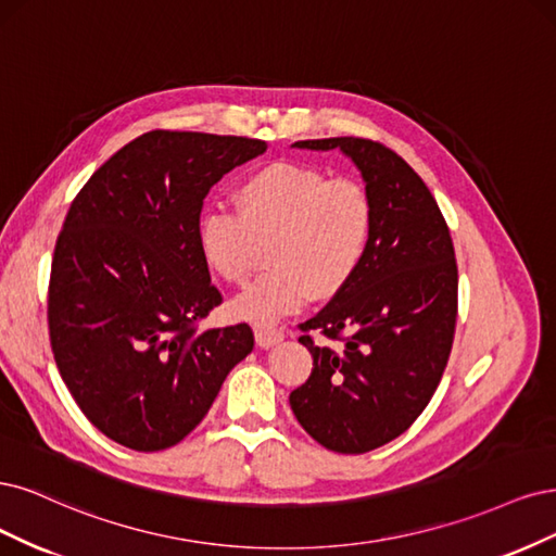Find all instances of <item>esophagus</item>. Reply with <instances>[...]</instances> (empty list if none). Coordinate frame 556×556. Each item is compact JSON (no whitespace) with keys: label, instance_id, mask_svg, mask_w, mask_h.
I'll list each match as a JSON object with an SVG mask.
<instances>
[{"label":"esophagus","instance_id":"34e87169","mask_svg":"<svg viewBox=\"0 0 556 556\" xmlns=\"http://www.w3.org/2000/svg\"><path fill=\"white\" fill-rule=\"evenodd\" d=\"M256 344L261 346V349H273V346H277L281 339H283V332H279V330H267V328H256Z\"/></svg>","mask_w":556,"mask_h":556}]
</instances>
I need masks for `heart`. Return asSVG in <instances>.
Returning <instances> with one entry per match:
<instances>
[{
	"label": "heart",
	"instance_id": "heart-1",
	"mask_svg": "<svg viewBox=\"0 0 556 556\" xmlns=\"http://www.w3.org/2000/svg\"><path fill=\"white\" fill-rule=\"evenodd\" d=\"M238 214L207 210L195 242L210 270L240 286L258 263L254 240L273 236L265 249L270 267L232 300L230 314L267 328L302 309L312 293L342 291L361 267L371 236V201L349 180L293 161H275L242 180Z\"/></svg>",
	"mask_w": 556,
	"mask_h": 556
}]
</instances>
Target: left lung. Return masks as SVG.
<instances>
[{"instance_id":"1","label":"left lung","mask_w":556,"mask_h":556,"mask_svg":"<svg viewBox=\"0 0 556 556\" xmlns=\"http://www.w3.org/2000/svg\"><path fill=\"white\" fill-rule=\"evenodd\" d=\"M300 150H339L361 170L371 236L353 279L300 326L344 339L309 349L307 383L291 392L298 422L328 451L369 453L404 434L441 381L457 320V263L443 214L420 175L381 142L320 138Z\"/></svg>"}]
</instances>
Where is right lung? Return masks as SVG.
Returning <instances> with one entry per match:
<instances>
[{"label": "right lung", "instance_id": "1", "mask_svg": "<svg viewBox=\"0 0 556 556\" xmlns=\"http://www.w3.org/2000/svg\"><path fill=\"white\" fill-rule=\"evenodd\" d=\"M265 140L150 131L89 177L55 244L50 346L71 397L140 453L180 443L254 349L247 324L199 332L222 293L195 242L207 191Z\"/></svg>", "mask_w": 556, "mask_h": 556}]
</instances>
